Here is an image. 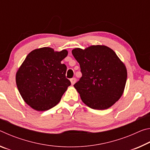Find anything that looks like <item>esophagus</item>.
Masks as SVG:
<instances>
[{
    "label": "esophagus",
    "mask_w": 150,
    "mask_h": 150,
    "mask_svg": "<svg viewBox=\"0 0 150 150\" xmlns=\"http://www.w3.org/2000/svg\"><path fill=\"white\" fill-rule=\"evenodd\" d=\"M76 82V79L75 78H72L71 79V85H73Z\"/></svg>",
    "instance_id": "esophagus-1"
}]
</instances>
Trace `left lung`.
Instances as JSON below:
<instances>
[{
    "label": "left lung",
    "mask_w": 150,
    "mask_h": 150,
    "mask_svg": "<svg viewBox=\"0 0 150 150\" xmlns=\"http://www.w3.org/2000/svg\"><path fill=\"white\" fill-rule=\"evenodd\" d=\"M72 54L79 63L82 77L74 85L81 100L95 110H105L122 95L127 79L124 63L106 45L75 48Z\"/></svg>",
    "instance_id": "8db88e82"
}]
</instances>
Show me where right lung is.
<instances>
[{
    "mask_svg": "<svg viewBox=\"0 0 150 150\" xmlns=\"http://www.w3.org/2000/svg\"><path fill=\"white\" fill-rule=\"evenodd\" d=\"M68 52H55L44 47L32 51L16 74L20 95L27 105L38 111H45L57 105L71 85L65 77L67 67L61 62Z\"/></svg>",
    "mask_w": 150,
    "mask_h": 150,
    "instance_id": "1",
    "label": "right lung"
}]
</instances>
